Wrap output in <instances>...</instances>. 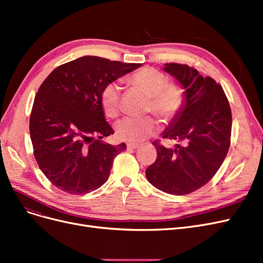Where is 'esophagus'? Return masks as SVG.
<instances>
[{
    "label": "esophagus",
    "mask_w": 263,
    "mask_h": 263,
    "mask_svg": "<svg viewBox=\"0 0 263 263\" xmlns=\"http://www.w3.org/2000/svg\"><path fill=\"white\" fill-rule=\"evenodd\" d=\"M139 147V144L137 142H127V148L128 149H136Z\"/></svg>",
    "instance_id": "obj_1"
}]
</instances>
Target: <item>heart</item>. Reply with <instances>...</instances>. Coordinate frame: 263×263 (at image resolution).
Instances as JSON below:
<instances>
[{
    "mask_svg": "<svg viewBox=\"0 0 263 263\" xmlns=\"http://www.w3.org/2000/svg\"><path fill=\"white\" fill-rule=\"evenodd\" d=\"M126 82L149 97L147 110H153L163 121H171L181 112L185 103V90L179 83H166L165 76L155 68L137 70ZM121 86L116 82L107 83L101 92V106L107 117H116L119 112ZM159 129V123L153 116L125 117L116 124L118 139L140 142Z\"/></svg>",
    "mask_w": 263,
    "mask_h": 263,
    "instance_id": "obj_1",
    "label": "heart"
}]
</instances>
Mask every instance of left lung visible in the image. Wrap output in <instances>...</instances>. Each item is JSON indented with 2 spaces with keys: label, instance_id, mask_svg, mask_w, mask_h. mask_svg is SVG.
<instances>
[{
  "label": "left lung",
  "instance_id": "1",
  "mask_svg": "<svg viewBox=\"0 0 263 263\" xmlns=\"http://www.w3.org/2000/svg\"><path fill=\"white\" fill-rule=\"evenodd\" d=\"M163 70L185 90V103L162 133V138L182 141L165 148L154 141L156 161L146 177L155 187L184 195L205 185L218 171L228 153L232 110L222 87L186 65L165 63Z\"/></svg>",
  "mask_w": 263,
  "mask_h": 263
}]
</instances>
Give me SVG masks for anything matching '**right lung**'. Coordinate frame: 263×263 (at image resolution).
Here are the masks:
<instances>
[{
    "label": "right lung",
    "mask_w": 263,
    "mask_h": 263,
    "mask_svg": "<svg viewBox=\"0 0 263 263\" xmlns=\"http://www.w3.org/2000/svg\"><path fill=\"white\" fill-rule=\"evenodd\" d=\"M140 66L84 55L46 78L34 101L29 133L39 168L55 187L86 194L107 181L126 144L102 140L114 130L104 117L101 92Z\"/></svg>",
    "instance_id": "right-lung-1"
}]
</instances>
